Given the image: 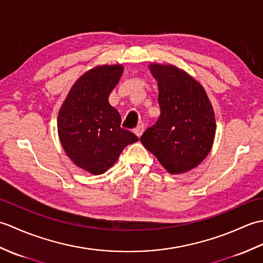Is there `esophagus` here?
<instances>
[{"label": "esophagus", "mask_w": 263, "mask_h": 263, "mask_svg": "<svg viewBox=\"0 0 263 263\" xmlns=\"http://www.w3.org/2000/svg\"><path fill=\"white\" fill-rule=\"evenodd\" d=\"M143 131H144V125H143V124L139 125L138 127H136V128H135V133H136V135H137L139 138H140V137L142 136Z\"/></svg>", "instance_id": "1"}]
</instances>
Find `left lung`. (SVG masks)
Listing matches in <instances>:
<instances>
[{"instance_id":"obj_1","label":"left lung","mask_w":263,"mask_h":263,"mask_svg":"<svg viewBox=\"0 0 263 263\" xmlns=\"http://www.w3.org/2000/svg\"><path fill=\"white\" fill-rule=\"evenodd\" d=\"M149 70L158 83L160 116L140 141L170 174H183L210 153L215 111L203 87L187 72L158 63H150Z\"/></svg>"}]
</instances>
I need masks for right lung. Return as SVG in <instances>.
<instances>
[{
	"instance_id": "obj_1",
	"label": "right lung",
	"mask_w": 263,
	"mask_h": 263,
	"mask_svg": "<svg viewBox=\"0 0 263 263\" xmlns=\"http://www.w3.org/2000/svg\"><path fill=\"white\" fill-rule=\"evenodd\" d=\"M122 73L121 64L88 70L71 87L59 111L58 132L65 154L93 175L104 174L127 144L139 140L121 127V115L108 102Z\"/></svg>"
}]
</instances>
